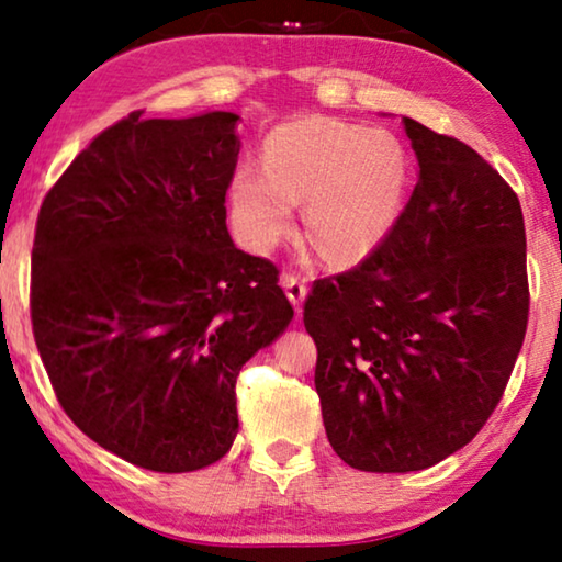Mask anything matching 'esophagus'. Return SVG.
Masks as SVG:
<instances>
[{
	"mask_svg": "<svg viewBox=\"0 0 562 562\" xmlns=\"http://www.w3.org/2000/svg\"><path fill=\"white\" fill-rule=\"evenodd\" d=\"M281 286H283V291H286L289 302L294 304V310L296 312L302 310V304L306 299V281L302 279V276H299V273H283L281 276Z\"/></svg>",
	"mask_w": 562,
	"mask_h": 562,
	"instance_id": "obj_1",
	"label": "esophagus"
}]
</instances>
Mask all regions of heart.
<instances>
[{
  "label": "heart",
  "mask_w": 562,
  "mask_h": 562,
  "mask_svg": "<svg viewBox=\"0 0 562 562\" xmlns=\"http://www.w3.org/2000/svg\"><path fill=\"white\" fill-rule=\"evenodd\" d=\"M412 179L404 143L386 130L302 120L276 130L263 166H240L229 181L237 235L268 252L294 227L304 202L310 243L333 263L371 256L402 217Z\"/></svg>",
  "instance_id": "b5f03b06"
}]
</instances>
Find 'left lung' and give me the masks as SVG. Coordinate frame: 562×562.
<instances>
[{
  "instance_id": "left-lung-1",
  "label": "left lung",
  "mask_w": 562,
  "mask_h": 562,
  "mask_svg": "<svg viewBox=\"0 0 562 562\" xmlns=\"http://www.w3.org/2000/svg\"><path fill=\"white\" fill-rule=\"evenodd\" d=\"M404 130L419 179L396 227L304 302L327 440L371 473L422 471L481 432L529 314L517 194L471 145L409 117Z\"/></svg>"
}]
</instances>
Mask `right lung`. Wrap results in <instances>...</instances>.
Masks as SVG:
<instances>
[{"label": "right lung", "instance_id": "obj_1", "mask_svg": "<svg viewBox=\"0 0 562 562\" xmlns=\"http://www.w3.org/2000/svg\"><path fill=\"white\" fill-rule=\"evenodd\" d=\"M237 120L127 114L37 214L30 317L50 386L83 435L148 471L233 448L240 368L294 317L279 268L227 233Z\"/></svg>", "mask_w": 562, "mask_h": 562}]
</instances>
